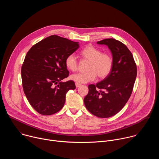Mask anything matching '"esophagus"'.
I'll list each match as a JSON object with an SVG mask.
<instances>
[{"label":"esophagus","instance_id":"esophagus-1","mask_svg":"<svg viewBox=\"0 0 159 159\" xmlns=\"http://www.w3.org/2000/svg\"><path fill=\"white\" fill-rule=\"evenodd\" d=\"M80 85H81L80 84H79V83H77V82L75 83V86H76L77 88V87H79Z\"/></svg>","mask_w":159,"mask_h":159}]
</instances>
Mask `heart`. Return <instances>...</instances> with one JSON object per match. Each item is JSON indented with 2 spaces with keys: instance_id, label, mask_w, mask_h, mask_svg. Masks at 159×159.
I'll use <instances>...</instances> for the list:
<instances>
[{
  "instance_id": "1",
  "label": "heart",
  "mask_w": 159,
  "mask_h": 159,
  "mask_svg": "<svg viewBox=\"0 0 159 159\" xmlns=\"http://www.w3.org/2000/svg\"><path fill=\"white\" fill-rule=\"evenodd\" d=\"M80 56L89 61L86 72L73 74L70 79L79 84H85L94 80L97 76L101 79L106 77L111 71L113 60L111 56L93 46L88 45L80 52ZM65 65L69 70L75 72L78 69V62L75 57L69 55L65 59Z\"/></svg>"
}]
</instances>
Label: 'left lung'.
<instances>
[{
	"label": "left lung",
	"instance_id": "8db88e82",
	"mask_svg": "<svg viewBox=\"0 0 159 159\" xmlns=\"http://www.w3.org/2000/svg\"><path fill=\"white\" fill-rule=\"evenodd\" d=\"M110 50L113 60L109 74L96 85L88 86L89 93L84 102L94 116L106 118L120 111L128 101L137 77V65L125 44L113 38L97 42Z\"/></svg>",
	"mask_w": 159,
	"mask_h": 159
}]
</instances>
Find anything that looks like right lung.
Wrapping results in <instances>:
<instances>
[{
    "instance_id": "obj_1",
    "label": "right lung",
    "mask_w": 159,
    "mask_h": 159,
    "mask_svg": "<svg viewBox=\"0 0 159 159\" xmlns=\"http://www.w3.org/2000/svg\"><path fill=\"white\" fill-rule=\"evenodd\" d=\"M79 47L78 42L52 35L35 44L21 68L24 93L31 106L42 115H52L63 107L67 92L75 89L65 59Z\"/></svg>"
}]
</instances>
